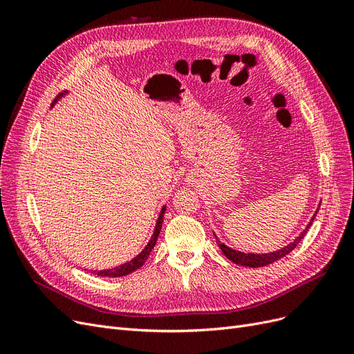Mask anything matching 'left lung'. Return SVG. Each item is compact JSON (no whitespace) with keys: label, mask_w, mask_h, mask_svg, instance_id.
Returning a JSON list of instances; mask_svg holds the SVG:
<instances>
[{"label":"left lung","mask_w":354,"mask_h":354,"mask_svg":"<svg viewBox=\"0 0 354 354\" xmlns=\"http://www.w3.org/2000/svg\"><path fill=\"white\" fill-rule=\"evenodd\" d=\"M319 207H320V203H319ZM317 211H319V208H317L316 212L313 214L312 220L308 221L306 229H304L301 233H299L298 236H297L291 243H288L286 246H283V248L277 250V251H273V252H267V254H252V252H248V254H245V252H241V251H236V250H232L230 246L224 245L217 236H216V241H217L218 248L223 251L224 255H226V259H229V260L233 261L234 264L245 266V267H263V266H269V264H272V263H274V261H277V260L283 259L285 255H288L289 252H291V251L295 248V246H297L299 242H301V239L307 234L308 227L312 226V223H313V220H315V217H316Z\"/></svg>","instance_id":"obj_1"}]
</instances>
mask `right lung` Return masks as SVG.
<instances>
[{
	"label": "right lung",
	"mask_w": 354,
	"mask_h": 354,
	"mask_svg": "<svg viewBox=\"0 0 354 354\" xmlns=\"http://www.w3.org/2000/svg\"><path fill=\"white\" fill-rule=\"evenodd\" d=\"M66 94V91L65 93H62V94H59L57 97L55 99V102L51 103V108L53 106H55V103H57V100L60 99V97H63V95ZM165 205L162 207V209H160V212H159V217H158V220H156V226H155V230H153V234H152V238H151V241H149V243L145 246V250L138 254L137 257H134L133 260H130L128 263H124V264H121V266H118V267H113V269H106V270H91V273L93 274H97V276H102V277H121V276H127V274H130V273H133L134 270H137V269H140V267L145 264V261L147 260V257H149V254H151V251L153 250V246L156 245V239H158V236H159V233H160V227H162V223H164V214H165Z\"/></svg>",
	"instance_id": "1"
}]
</instances>
